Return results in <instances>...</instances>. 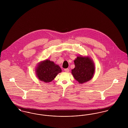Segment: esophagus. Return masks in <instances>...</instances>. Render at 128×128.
Listing matches in <instances>:
<instances>
[{
    "mask_svg": "<svg viewBox=\"0 0 128 128\" xmlns=\"http://www.w3.org/2000/svg\"><path fill=\"white\" fill-rule=\"evenodd\" d=\"M64 71L66 72H69V69L68 68H65L64 69Z\"/></svg>",
    "mask_w": 128,
    "mask_h": 128,
    "instance_id": "esophagus-1",
    "label": "esophagus"
}]
</instances>
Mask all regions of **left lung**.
Masks as SVG:
<instances>
[{
	"mask_svg": "<svg viewBox=\"0 0 128 128\" xmlns=\"http://www.w3.org/2000/svg\"><path fill=\"white\" fill-rule=\"evenodd\" d=\"M74 62L75 67L72 72L74 78L80 84L91 79L95 68L91 58L80 56H77Z\"/></svg>",
	"mask_w": 128,
	"mask_h": 128,
	"instance_id": "obj_1",
	"label": "left lung"
}]
</instances>
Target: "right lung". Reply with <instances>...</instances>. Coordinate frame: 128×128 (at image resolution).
Masks as SVG:
<instances>
[{"label": "right lung", "mask_w": 128, "mask_h": 128, "mask_svg": "<svg viewBox=\"0 0 128 128\" xmlns=\"http://www.w3.org/2000/svg\"><path fill=\"white\" fill-rule=\"evenodd\" d=\"M36 70L38 78L44 82H51L58 73L61 72V68L59 66L48 60L42 62Z\"/></svg>", "instance_id": "obj_1"}]
</instances>
